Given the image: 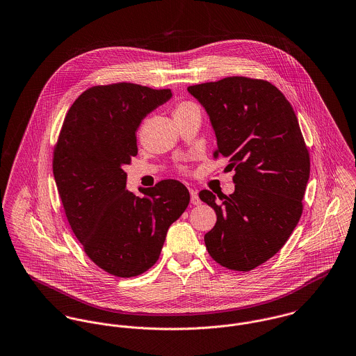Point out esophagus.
<instances>
[{
	"label": "esophagus",
	"instance_id": "esophagus-1",
	"mask_svg": "<svg viewBox=\"0 0 356 356\" xmlns=\"http://www.w3.org/2000/svg\"><path fill=\"white\" fill-rule=\"evenodd\" d=\"M189 192H191V201H192V204H193V205H198V204H200V198H198L197 191L189 189Z\"/></svg>",
	"mask_w": 356,
	"mask_h": 356
}]
</instances>
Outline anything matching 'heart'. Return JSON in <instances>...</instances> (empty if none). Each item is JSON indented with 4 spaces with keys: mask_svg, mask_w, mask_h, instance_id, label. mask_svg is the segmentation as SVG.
I'll list each match as a JSON object with an SVG mask.
<instances>
[{
    "mask_svg": "<svg viewBox=\"0 0 356 356\" xmlns=\"http://www.w3.org/2000/svg\"><path fill=\"white\" fill-rule=\"evenodd\" d=\"M192 108H195V104H193L192 102H181V103H178L177 107H175L174 117H175V115H179V114H182V113H185V111H188V110H192Z\"/></svg>",
    "mask_w": 356,
    "mask_h": 356,
    "instance_id": "b5f03b06",
    "label": "heart"
}]
</instances>
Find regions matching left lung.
Listing matches in <instances>:
<instances>
[{"label":"left lung","instance_id":"left-lung-1","mask_svg":"<svg viewBox=\"0 0 356 356\" xmlns=\"http://www.w3.org/2000/svg\"><path fill=\"white\" fill-rule=\"evenodd\" d=\"M228 159L235 191L218 200L201 191L218 220L204 241L211 257L252 270L287 242L302 215L310 158L290 102L270 83L241 76L191 86Z\"/></svg>","mask_w":356,"mask_h":356}]
</instances>
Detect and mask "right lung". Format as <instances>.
<instances>
[{"label":"right lung","instance_id":"right-lung-1","mask_svg":"<svg viewBox=\"0 0 356 356\" xmlns=\"http://www.w3.org/2000/svg\"><path fill=\"white\" fill-rule=\"evenodd\" d=\"M171 97L170 90L131 83L92 87L70 106L54 148L53 174L67 222L87 256L114 276L149 269L191 201L175 179L143 189L144 197L127 191L124 165L137 155L136 131Z\"/></svg>","mask_w":356,"mask_h":356}]
</instances>
